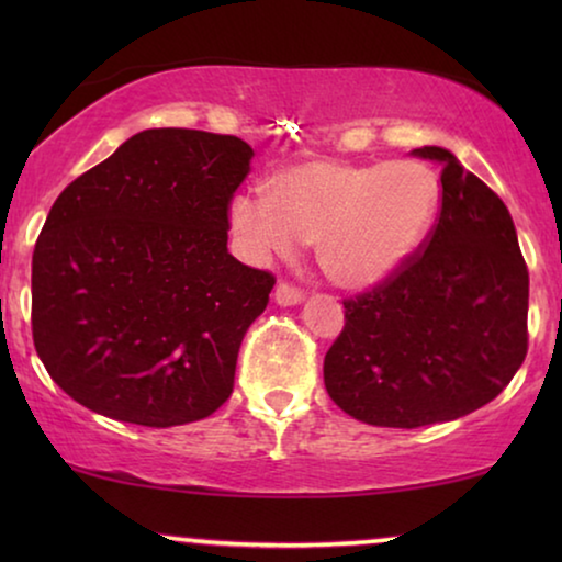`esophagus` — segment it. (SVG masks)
I'll return each mask as SVG.
<instances>
[{
  "mask_svg": "<svg viewBox=\"0 0 562 562\" xmlns=\"http://www.w3.org/2000/svg\"><path fill=\"white\" fill-rule=\"evenodd\" d=\"M304 299V291L296 289L294 283H286L281 281L279 286H276V302H279L281 306H294Z\"/></svg>",
  "mask_w": 562,
  "mask_h": 562,
  "instance_id": "obj_1",
  "label": "esophagus"
}]
</instances>
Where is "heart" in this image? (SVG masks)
Masks as SVG:
<instances>
[{"label": "heart", "instance_id": "1", "mask_svg": "<svg viewBox=\"0 0 562 562\" xmlns=\"http://www.w3.org/2000/svg\"><path fill=\"white\" fill-rule=\"evenodd\" d=\"M437 202L432 171L414 160H304L276 173L268 194L235 196L229 222L256 256H291L302 240L317 243L329 279L345 289H371L419 250Z\"/></svg>", "mask_w": 562, "mask_h": 562}]
</instances>
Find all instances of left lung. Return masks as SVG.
Here are the masks:
<instances>
[{"instance_id": "8db88e82", "label": "left lung", "mask_w": 562, "mask_h": 562, "mask_svg": "<svg viewBox=\"0 0 562 562\" xmlns=\"http://www.w3.org/2000/svg\"><path fill=\"white\" fill-rule=\"evenodd\" d=\"M442 204L419 250L371 291L345 299L325 386L366 425L414 429L465 417L509 386L527 356L529 273L506 204L450 150Z\"/></svg>"}]
</instances>
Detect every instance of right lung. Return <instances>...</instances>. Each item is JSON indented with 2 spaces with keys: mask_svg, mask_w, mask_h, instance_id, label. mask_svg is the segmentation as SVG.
<instances>
[{
  "mask_svg": "<svg viewBox=\"0 0 562 562\" xmlns=\"http://www.w3.org/2000/svg\"><path fill=\"white\" fill-rule=\"evenodd\" d=\"M252 148L204 130H143L60 191L33 252V340L74 402L176 427L235 386L273 273L227 252Z\"/></svg>",
  "mask_w": 562,
  "mask_h": 562,
  "instance_id": "1",
  "label": "right lung"
}]
</instances>
